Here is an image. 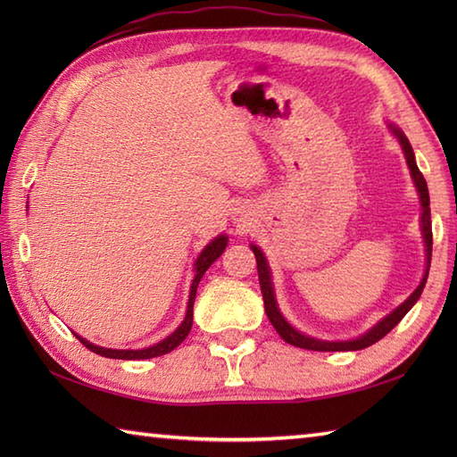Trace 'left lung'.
<instances>
[{
  "mask_svg": "<svg viewBox=\"0 0 457 457\" xmlns=\"http://www.w3.org/2000/svg\"><path fill=\"white\" fill-rule=\"evenodd\" d=\"M389 129L396 135V139L403 145V151H404V157H406V164H409L411 174H412V180L416 184V190L420 194V204H422V218H420V228H422V237H424V245H426V273L420 280V285L416 287L414 293L404 300V303L395 308L389 316H385L381 322L375 324L371 329H369L367 334L359 336L355 339H347V342H326V339H316V337H310L300 334L298 329H295L290 326L285 316L280 314V310L277 306V298H275V290H273V280H270V270L267 265V259L263 255V251H261L257 245H251L257 259V273H259V285H261V293H263V303H265V312L270 320V324L275 326V329L278 332V336L285 339L287 344L290 345H296V347H303V349H312V352H357V349H365L369 345H373L378 339L385 337L386 334L391 332V329L401 322L404 318V314L409 312V310L416 304V300L420 298L424 285H426V278H428V270H430V259H432V220H430V196H428V187H426V180L422 177V172L416 167V161H414V151L411 147L409 139H406V135L399 129L395 128V125H389Z\"/></svg>",
  "mask_w": 457,
  "mask_h": 457,
  "instance_id": "1",
  "label": "left lung"
}]
</instances>
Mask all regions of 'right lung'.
I'll return each mask as SVG.
<instances>
[{"label":"right lung","instance_id":"add662e5","mask_svg":"<svg viewBox=\"0 0 457 457\" xmlns=\"http://www.w3.org/2000/svg\"><path fill=\"white\" fill-rule=\"evenodd\" d=\"M226 245H228V237L218 236L216 239H212L206 247H204L200 257L196 259V263H194V267H196V275H194L192 287H190V298H188V308H187V316H184V322L177 329H174L170 336L164 337L162 342L154 344L151 347H145V349H108V347H100V345H94L90 342H86V339L80 337V336H76V337H79L80 342L90 349V352L98 353L102 357H110V359H151V357H159V355L172 352V349L179 347L184 342V339H187V336L190 334L194 298H196V290H198V283H200L202 275L206 273L208 267L213 263V261H216L223 253Z\"/></svg>","mask_w":457,"mask_h":457}]
</instances>
